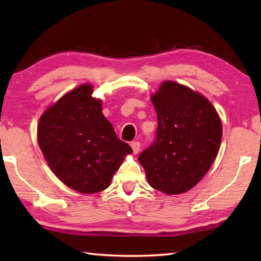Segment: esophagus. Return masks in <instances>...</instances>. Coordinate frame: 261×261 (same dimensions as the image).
I'll return each instance as SVG.
<instances>
[{
  "label": "esophagus",
  "mask_w": 261,
  "mask_h": 261,
  "mask_svg": "<svg viewBox=\"0 0 261 261\" xmlns=\"http://www.w3.org/2000/svg\"><path fill=\"white\" fill-rule=\"evenodd\" d=\"M130 145L132 147V151H134L135 154H137L140 151V143H139V141H132Z\"/></svg>",
  "instance_id": "34e87169"
}]
</instances>
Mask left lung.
I'll list each match as a JSON object with an SVG mask.
<instances>
[{
    "instance_id": "left-lung-1",
    "label": "left lung",
    "mask_w": 261,
    "mask_h": 261,
    "mask_svg": "<svg viewBox=\"0 0 261 261\" xmlns=\"http://www.w3.org/2000/svg\"><path fill=\"white\" fill-rule=\"evenodd\" d=\"M158 115L155 140L139 154L149 185L167 194L189 191L218 155L222 124L204 95L165 82L152 95Z\"/></svg>"
}]
</instances>
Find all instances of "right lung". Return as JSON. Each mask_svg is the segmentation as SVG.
I'll list each match as a JSON object with an SVG mask.
<instances>
[{"mask_svg": "<svg viewBox=\"0 0 261 261\" xmlns=\"http://www.w3.org/2000/svg\"><path fill=\"white\" fill-rule=\"evenodd\" d=\"M83 84L41 115L38 143L57 178L79 193L107 189L131 147L117 138L102 114V101Z\"/></svg>", "mask_w": 261, "mask_h": 261, "instance_id": "add662e5", "label": "right lung"}]
</instances>
